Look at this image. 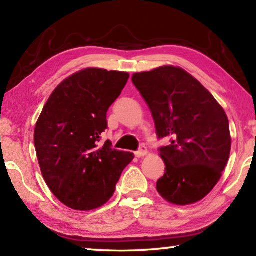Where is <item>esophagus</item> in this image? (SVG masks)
<instances>
[{
    "instance_id": "obj_1",
    "label": "esophagus",
    "mask_w": 256,
    "mask_h": 256,
    "mask_svg": "<svg viewBox=\"0 0 256 256\" xmlns=\"http://www.w3.org/2000/svg\"><path fill=\"white\" fill-rule=\"evenodd\" d=\"M148 154V150H146V146H141L140 149H138L136 152V156L138 158H141V157H144V156Z\"/></svg>"
}]
</instances>
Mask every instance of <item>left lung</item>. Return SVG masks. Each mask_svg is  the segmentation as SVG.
Segmentation results:
<instances>
[{"instance_id":"left-lung-1","label":"left lung","mask_w":256,"mask_h":256,"mask_svg":"<svg viewBox=\"0 0 256 256\" xmlns=\"http://www.w3.org/2000/svg\"><path fill=\"white\" fill-rule=\"evenodd\" d=\"M133 84L148 104L166 164L157 182L164 200L192 204L211 192L230 154L232 138L224 108L196 78L180 68L162 66L134 73Z\"/></svg>"}]
</instances>
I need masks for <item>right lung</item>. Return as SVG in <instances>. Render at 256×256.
<instances>
[{
  "instance_id": "add662e5",
  "label": "right lung",
  "mask_w": 256,
  "mask_h": 256,
  "mask_svg": "<svg viewBox=\"0 0 256 256\" xmlns=\"http://www.w3.org/2000/svg\"><path fill=\"white\" fill-rule=\"evenodd\" d=\"M128 73L84 68L56 86L34 128V148L52 193L74 210L96 209L110 200L131 152L100 144L107 110Z\"/></svg>"
}]
</instances>
